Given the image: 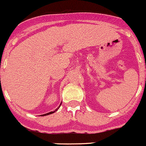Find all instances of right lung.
Wrapping results in <instances>:
<instances>
[{"label": "right lung", "instance_id": "right-lung-1", "mask_svg": "<svg viewBox=\"0 0 146 146\" xmlns=\"http://www.w3.org/2000/svg\"><path fill=\"white\" fill-rule=\"evenodd\" d=\"M61 104H62V103H61V104H60V106H59V107H58V108H57V109H56V110H55V111H57V110H58V109H59V108H60V106H61ZM51 111V112H50V113H45V114H44V115H42V116H47V115H49V114H51V113H54V111Z\"/></svg>", "mask_w": 146, "mask_h": 146}]
</instances>
